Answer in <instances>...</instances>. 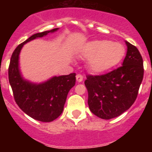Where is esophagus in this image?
<instances>
[{
	"label": "esophagus",
	"mask_w": 152,
	"mask_h": 152,
	"mask_svg": "<svg viewBox=\"0 0 152 152\" xmlns=\"http://www.w3.org/2000/svg\"><path fill=\"white\" fill-rule=\"evenodd\" d=\"M83 78L84 77H83V76L81 75H79L78 74V75H76V80H77V82H81L83 80Z\"/></svg>",
	"instance_id": "1"
}]
</instances>
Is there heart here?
Here are the masks:
<instances>
[{
	"label": "heart",
	"mask_w": 152,
	"mask_h": 152,
	"mask_svg": "<svg viewBox=\"0 0 152 152\" xmlns=\"http://www.w3.org/2000/svg\"><path fill=\"white\" fill-rule=\"evenodd\" d=\"M126 53L125 47L119 42L96 40L90 42L84 49V56L90 60V69L101 73L117 65Z\"/></svg>",
	"instance_id": "heart-1"
}]
</instances>
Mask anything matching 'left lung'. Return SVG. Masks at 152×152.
Instances as JSON below:
<instances>
[{"label": "left lung", "mask_w": 152, "mask_h": 152, "mask_svg": "<svg viewBox=\"0 0 152 152\" xmlns=\"http://www.w3.org/2000/svg\"><path fill=\"white\" fill-rule=\"evenodd\" d=\"M127 52L123 65L102 75H88L84 81L88 103L93 113L103 119L117 117L136 100L143 79L144 67L140 52L126 41Z\"/></svg>", "instance_id": "obj_1"}]
</instances>
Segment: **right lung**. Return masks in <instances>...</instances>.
<instances>
[{
  "instance_id": "right-lung-1",
  "label": "right lung",
  "mask_w": 152,
  "mask_h": 152,
  "mask_svg": "<svg viewBox=\"0 0 152 152\" xmlns=\"http://www.w3.org/2000/svg\"><path fill=\"white\" fill-rule=\"evenodd\" d=\"M58 29L36 33L20 44L13 51L8 68L9 82L17 105L33 119L45 123L53 121L61 114L68 92L75 84L76 74L55 76L41 84L31 83L21 75L19 56L24 44Z\"/></svg>"
}]
</instances>
